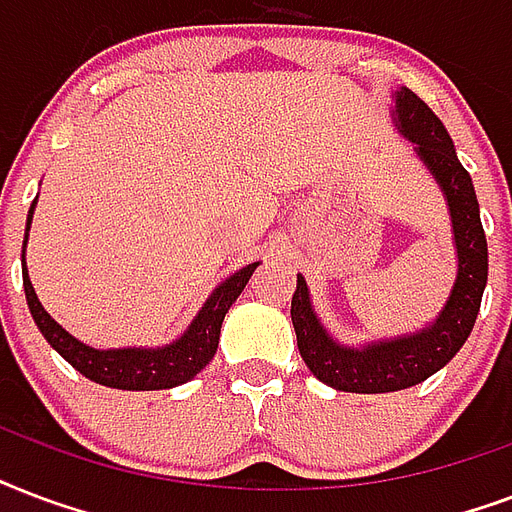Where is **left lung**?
I'll list each match as a JSON object with an SVG mask.
<instances>
[{
	"label": "left lung",
	"mask_w": 512,
	"mask_h": 512,
	"mask_svg": "<svg viewBox=\"0 0 512 512\" xmlns=\"http://www.w3.org/2000/svg\"><path fill=\"white\" fill-rule=\"evenodd\" d=\"M392 122L403 138L414 144L435 184L441 186L451 216V235L457 248V280L433 323L414 334L374 339L366 344H342L328 334L312 307L307 280L296 275V293L291 299V320L296 331L301 360L320 382L342 392H395L425 382L427 376L449 363L473 331L481 296L489 277V248L481 227V208L475 197L473 178L462 168L454 141L433 109L398 87L392 93Z\"/></svg>",
	"instance_id": "obj_1"
}]
</instances>
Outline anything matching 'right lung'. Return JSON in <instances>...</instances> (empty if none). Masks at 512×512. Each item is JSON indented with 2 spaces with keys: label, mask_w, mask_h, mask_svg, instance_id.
<instances>
[{
  "label": "right lung",
  "mask_w": 512,
  "mask_h": 512,
  "mask_svg": "<svg viewBox=\"0 0 512 512\" xmlns=\"http://www.w3.org/2000/svg\"><path fill=\"white\" fill-rule=\"evenodd\" d=\"M37 200L31 202L29 219H26V237H23V291L29 301L31 318L37 323L50 347H53L63 360H69L79 374L87 376L90 382L114 387V390H170L178 384L189 382L208 366L216 355L221 336V323L229 307L243 293V288L251 280L253 269L259 267V261H253L248 267L237 269L235 275L221 280L205 299L200 312L194 315L192 323L178 339L162 347H117V350H95L90 344L79 342L77 336H71L61 323L50 318V312L42 307L37 299V291L29 280L26 269V243H29L31 219H34Z\"/></svg>",
  "instance_id": "obj_1"
}]
</instances>
